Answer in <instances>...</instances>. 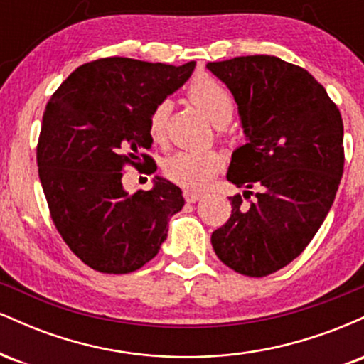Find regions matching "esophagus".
I'll use <instances>...</instances> for the list:
<instances>
[{"instance_id": "esophagus-1", "label": "esophagus", "mask_w": 364, "mask_h": 364, "mask_svg": "<svg viewBox=\"0 0 364 364\" xmlns=\"http://www.w3.org/2000/svg\"><path fill=\"white\" fill-rule=\"evenodd\" d=\"M183 196H185V200L188 203H195L196 200L202 198V193H196V191H191V190H185L183 191Z\"/></svg>"}]
</instances>
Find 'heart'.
Listing matches in <instances>:
<instances>
[{"instance_id": "1", "label": "heart", "mask_w": 364, "mask_h": 364, "mask_svg": "<svg viewBox=\"0 0 364 364\" xmlns=\"http://www.w3.org/2000/svg\"><path fill=\"white\" fill-rule=\"evenodd\" d=\"M186 94L190 101L196 104L215 124H225L232 118L235 101L229 90L215 78L207 77V75L196 77L188 85ZM169 109V101H161L154 106L149 116V136L156 144H162L166 140ZM220 169H223V157L214 150H207V152L179 150L166 159L162 164L166 178L188 190L205 188Z\"/></svg>"}]
</instances>
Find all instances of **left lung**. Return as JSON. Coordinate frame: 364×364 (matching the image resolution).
I'll use <instances>...</instances> for the list:
<instances>
[{"label": "left lung", "instance_id": "left-lung-1", "mask_svg": "<svg viewBox=\"0 0 364 364\" xmlns=\"http://www.w3.org/2000/svg\"><path fill=\"white\" fill-rule=\"evenodd\" d=\"M207 68L232 92L248 136L228 169L246 191L229 198L231 215L210 241L229 269L265 277L304 252L332 207L344 173L342 116L321 83L281 58L237 56Z\"/></svg>", "mask_w": 364, "mask_h": 364}]
</instances>
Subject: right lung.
<instances>
[{"label": "right lung", "instance_id": "obj_1", "mask_svg": "<svg viewBox=\"0 0 364 364\" xmlns=\"http://www.w3.org/2000/svg\"><path fill=\"white\" fill-rule=\"evenodd\" d=\"M193 68L195 61L99 58L78 66L46 104L37 166L49 214L68 248L97 272L129 274L152 260L169 217L185 205L166 179L128 195L121 178L127 168L156 173L149 116Z\"/></svg>", "mask_w": 364, "mask_h": 364}]
</instances>
